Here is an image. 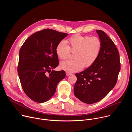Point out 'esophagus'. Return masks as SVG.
<instances>
[{"instance_id":"obj_1","label":"esophagus","mask_w":132,"mask_h":132,"mask_svg":"<svg viewBox=\"0 0 132 132\" xmlns=\"http://www.w3.org/2000/svg\"><path fill=\"white\" fill-rule=\"evenodd\" d=\"M71 75V73L69 72H66V75L67 76H69V75Z\"/></svg>"}]
</instances>
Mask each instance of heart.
Returning <instances> with one entry per match:
<instances>
[{
  "instance_id": "b5f03b06",
  "label": "heart",
  "mask_w": 132,
  "mask_h": 132,
  "mask_svg": "<svg viewBox=\"0 0 132 132\" xmlns=\"http://www.w3.org/2000/svg\"><path fill=\"white\" fill-rule=\"evenodd\" d=\"M101 46V41L98 37L80 35L72 36L66 42L60 41L56 46V53L61 59L68 58L70 50L75 52L74 59L61 62V68L67 72H74L80 70L84 66H90L98 57Z\"/></svg>"
}]
</instances>
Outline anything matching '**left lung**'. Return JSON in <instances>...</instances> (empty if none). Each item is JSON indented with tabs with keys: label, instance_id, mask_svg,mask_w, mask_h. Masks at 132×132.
<instances>
[{
	"label": "left lung",
	"instance_id": "8db88e82",
	"mask_svg": "<svg viewBox=\"0 0 132 132\" xmlns=\"http://www.w3.org/2000/svg\"><path fill=\"white\" fill-rule=\"evenodd\" d=\"M96 32L102 44L98 57L88 68L75 74L74 95L87 104L96 103L108 95L116 85L121 69L119 53L114 42L104 32Z\"/></svg>",
	"mask_w": 132,
	"mask_h": 132
}]
</instances>
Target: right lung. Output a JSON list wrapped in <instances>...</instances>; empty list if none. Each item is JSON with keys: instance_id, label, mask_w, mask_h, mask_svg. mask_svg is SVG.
I'll return each mask as SVG.
<instances>
[{"instance_id": "obj_1", "label": "right lung", "mask_w": 132, "mask_h": 132, "mask_svg": "<svg viewBox=\"0 0 132 132\" xmlns=\"http://www.w3.org/2000/svg\"><path fill=\"white\" fill-rule=\"evenodd\" d=\"M67 35L44 29L31 35L20 50L19 77L27 96L36 102H45L51 98L57 84L66 76L64 70L51 69L59 64L56 46Z\"/></svg>"}]
</instances>
